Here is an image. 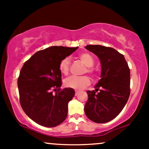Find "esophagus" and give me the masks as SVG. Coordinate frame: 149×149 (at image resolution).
Wrapping results in <instances>:
<instances>
[{"label":"esophagus","instance_id":"34e87169","mask_svg":"<svg viewBox=\"0 0 149 149\" xmlns=\"http://www.w3.org/2000/svg\"><path fill=\"white\" fill-rule=\"evenodd\" d=\"M78 93H79V92L77 91V90H76V92H75V95H76V96H77V95H78Z\"/></svg>","mask_w":149,"mask_h":149}]
</instances>
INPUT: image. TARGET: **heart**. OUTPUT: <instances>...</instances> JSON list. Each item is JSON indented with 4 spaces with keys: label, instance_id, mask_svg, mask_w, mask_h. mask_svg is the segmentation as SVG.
Instances as JSON below:
<instances>
[{
    "label": "heart",
    "instance_id": "1",
    "mask_svg": "<svg viewBox=\"0 0 149 149\" xmlns=\"http://www.w3.org/2000/svg\"><path fill=\"white\" fill-rule=\"evenodd\" d=\"M79 58L87 66V70H85V71L90 73H93L94 70L91 67L94 65L95 61H94V59L91 54L88 52H82L79 54ZM70 64H71V60H70L69 57H64V59H61L59 64V71H61V73L64 75H67L69 73ZM90 83V80L89 77L87 76H71L66 78L64 81L65 86L76 90H83L85 87L88 86Z\"/></svg>",
    "mask_w": 149,
    "mask_h": 149
}]
</instances>
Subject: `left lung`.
Listing matches in <instances>:
<instances>
[{"label":"left lung","mask_w":149,"mask_h":149,"mask_svg":"<svg viewBox=\"0 0 149 149\" xmlns=\"http://www.w3.org/2000/svg\"><path fill=\"white\" fill-rule=\"evenodd\" d=\"M85 48L98 57L102 68L95 90L87 91L85 115L93 122L105 123L115 118L127 103L130 94V71L124 56L115 49L100 45H87Z\"/></svg>","instance_id":"8db88e82"}]
</instances>
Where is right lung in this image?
<instances>
[{"mask_svg":"<svg viewBox=\"0 0 149 149\" xmlns=\"http://www.w3.org/2000/svg\"><path fill=\"white\" fill-rule=\"evenodd\" d=\"M78 48L52 46L36 52L22 66L17 80L20 104L36 123L53 127L66 119L74 90L66 88L55 95L52 90H59L62 84L59 62Z\"/></svg>","mask_w":149,"mask_h":149,"instance_id":"obj_1","label":"right lung"}]
</instances>
